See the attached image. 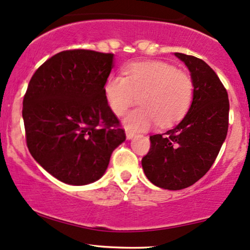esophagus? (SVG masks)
<instances>
[{
	"label": "esophagus",
	"mask_w": 250,
	"mask_h": 250,
	"mask_svg": "<svg viewBox=\"0 0 250 250\" xmlns=\"http://www.w3.org/2000/svg\"><path fill=\"white\" fill-rule=\"evenodd\" d=\"M133 137H134V133H132V132H130V131H126V138H127L128 140L132 139Z\"/></svg>",
	"instance_id": "1"
}]
</instances>
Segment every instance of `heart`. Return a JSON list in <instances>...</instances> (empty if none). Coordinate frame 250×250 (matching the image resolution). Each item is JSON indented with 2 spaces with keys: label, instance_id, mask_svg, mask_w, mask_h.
<instances>
[{
  "label": "heart",
  "instance_id": "1",
  "mask_svg": "<svg viewBox=\"0 0 250 250\" xmlns=\"http://www.w3.org/2000/svg\"><path fill=\"white\" fill-rule=\"evenodd\" d=\"M104 94L117 116H124L139 97L141 106L124 119L126 127L137 132L146 130L153 123L168 127L180 122L192 104L195 84L189 74L172 64L150 61L130 64L125 69V78L110 76Z\"/></svg>",
  "mask_w": 250,
  "mask_h": 250
}]
</instances>
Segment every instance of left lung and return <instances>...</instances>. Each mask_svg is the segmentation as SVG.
Here are the masks:
<instances>
[{
    "label": "left lung",
    "mask_w": 250,
    "mask_h": 250,
    "mask_svg": "<svg viewBox=\"0 0 250 250\" xmlns=\"http://www.w3.org/2000/svg\"><path fill=\"white\" fill-rule=\"evenodd\" d=\"M187 64L195 96L183 120L163 134L150 135V148L141 160L156 187L181 190L210 170L229 131V101L213 69L199 58L175 53Z\"/></svg>",
    "instance_id": "left-lung-1"
}]
</instances>
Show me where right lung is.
Returning a JSON list of instances; mask_svg holds the SVG:
<instances>
[{
  "mask_svg": "<svg viewBox=\"0 0 250 250\" xmlns=\"http://www.w3.org/2000/svg\"><path fill=\"white\" fill-rule=\"evenodd\" d=\"M112 59V53L62 51L46 60L27 85L21 111L26 146L63 183L97 181L126 139L104 94Z\"/></svg>",
  "mask_w": 250,
  "mask_h": 250,
  "instance_id": "add662e5",
  "label": "right lung"
}]
</instances>
